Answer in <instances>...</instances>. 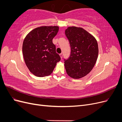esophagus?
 Here are the masks:
<instances>
[{"label": "esophagus", "mask_w": 122, "mask_h": 122, "mask_svg": "<svg viewBox=\"0 0 122 122\" xmlns=\"http://www.w3.org/2000/svg\"><path fill=\"white\" fill-rule=\"evenodd\" d=\"M60 56H61V58L62 59V53H61V54H60Z\"/></svg>", "instance_id": "obj_1"}]
</instances>
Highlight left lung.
Here are the masks:
<instances>
[{
    "instance_id": "left-lung-1",
    "label": "left lung",
    "mask_w": 122,
    "mask_h": 122,
    "mask_svg": "<svg viewBox=\"0 0 122 122\" xmlns=\"http://www.w3.org/2000/svg\"><path fill=\"white\" fill-rule=\"evenodd\" d=\"M65 34L71 47L70 56L64 58L66 72L73 78H80L88 74L96 62L99 52L97 42L80 27H69Z\"/></svg>"
}]
</instances>
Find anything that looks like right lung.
<instances>
[{
	"instance_id": "right-lung-1",
	"label": "right lung",
	"mask_w": 122,
	"mask_h": 122,
	"mask_svg": "<svg viewBox=\"0 0 122 122\" xmlns=\"http://www.w3.org/2000/svg\"><path fill=\"white\" fill-rule=\"evenodd\" d=\"M58 29V26L36 28L24 40L22 52L24 61L29 71L36 76L50 75L61 60L52 42Z\"/></svg>"
}]
</instances>
